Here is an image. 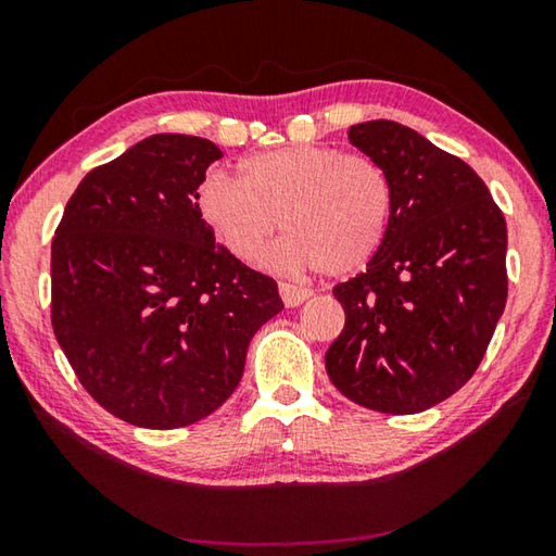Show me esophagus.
<instances>
[{"label":"esophagus","mask_w":556,"mask_h":556,"mask_svg":"<svg viewBox=\"0 0 556 556\" xmlns=\"http://www.w3.org/2000/svg\"><path fill=\"white\" fill-rule=\"evenodd\" d=\"M279 296H281V301H285L287 308H294L299 304H304V301L312 296V291L304 287L287 285V281H279Z\"/></svg>","instance_id":"esophagus-1"}]
</instances>
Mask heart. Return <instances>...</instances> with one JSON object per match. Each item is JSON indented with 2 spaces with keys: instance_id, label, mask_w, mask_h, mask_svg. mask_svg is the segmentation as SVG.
Returning a JSON list of instances; mask_svg holds the SVG:
<instances>
[{
  "instance_id": "obj_1",
  "label": "heart",
  "mask_w": 556,
  "mask_h": 556,
  "mask_svg": "<svg viewBox=\"0 0 556 556\" xmlns=\"http://www.w3.org/2000/svg\"><path fill=\"white\" fill-rule=\"evenodd\" d=\"M199 211L225 248L255 262L279 230L275 252L287 269L345 277L378 255L394 211L392 178L365 156L331 147H281L244 159L240 178L211 174Z\"/></svg>"
}]
</instances>
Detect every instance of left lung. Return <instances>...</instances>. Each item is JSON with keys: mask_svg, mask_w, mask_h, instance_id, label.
Listing matches in <instances>:
<instances>
[{"mask_svg": "<svg viewBox=\"0 0 556 556\" xmlns=\"http://www.w3.org/2000/svg\"><path fill=\"white\" fill-rule=\"evenodd\" d=\"M348 142L392 178L390 232L363 275L333 287L345 326L326 353L348 400L417 414L464 388L507 301V228L473 168L390 119Z\"/></svg>", "mask_w": 556, "mask_h": 556, "instance_id": "1", "label": "left lung"}]
</instances>
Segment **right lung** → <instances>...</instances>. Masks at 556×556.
<instances>
[{
	"label": "right lung",
	"mask_w": 556,
	"mask_h": 556,
	"mask_svg": "<svg viewBox=\"0 0 556 556\" xmlns=\"http://www.w3.org/2000/svg\"><path fill=\"white\" fill-rule=\"evenodd\" d=\"M220 149L152 135L92 168L51 244V324L83 388L144 429L208 417L238 388L277 281L244 267L199 211Z\"/></svg>",
	"instance_id": "add662e5"
}]
</instances>
